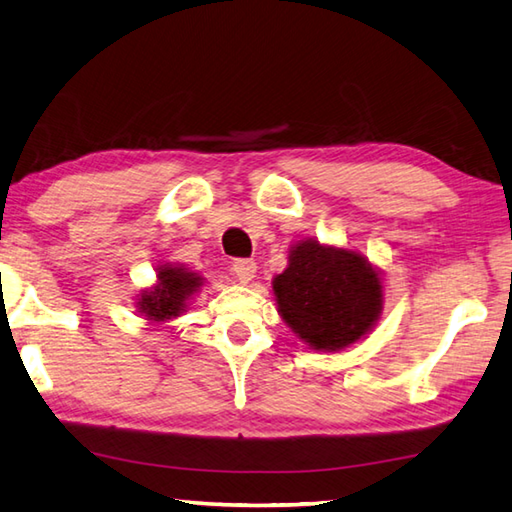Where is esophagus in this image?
<instances>
[{"instance_id":"esophagus-1","label":"esophagus","mask_w":512,"mask_h":512,"mask_svg":"<svg viewBox=\"0 0 512 512\" xmlns=\"http://www.w3.org/2000/svg\"><path fill=\"white\" fill-rule=\"evenodd\" d=\"M257 273V264L253 259H235L233 262V275L239 279L242 284H248L250 279Z\"/></svg>"}]
</instances>
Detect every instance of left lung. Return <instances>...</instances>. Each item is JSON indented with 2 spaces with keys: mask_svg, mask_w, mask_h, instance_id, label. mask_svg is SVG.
I'll use <instances>...</instances> for the list:
<instances>
[{
  "mask_svg": "<svg viewBox=\"0 0 512 512\" xmlns=\"http://www.w3.org/2000/svg\"><path fill=\"white\" fill-rule=\"evenodd\" d=\"M273 290L286 324L317 350H339L362 339L382 313V282L353 250L315 239L290 250Z\"/></svg>",
  "mask_w": 512,
  "mask_h": 512,
  "instance_id": "left-lung-1",
  "label": "left lung"
}]
</instances>
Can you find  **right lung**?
Segmentation results:
<instances>
[{
	"instance_id": "right-lung-1",
	"label": "right lung",
	"mask_w": 512,
	"mask_h": 512,
	"mask_svg": "<svg viewBox=\"0 0 512 512\" xmlns=\"http://www.w3.org/2000/svg\"><path fill=\"white\" fill-rule=\"evenodd\" d=\"M157 277L159 284L139 299V313H144L153 322H164V319H173L182 313L186 299L193 295L202 279L195 273H188L186 268L168 264L159 268Z\"/></svg>"
}]
</instances>
